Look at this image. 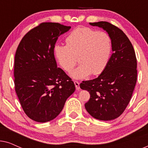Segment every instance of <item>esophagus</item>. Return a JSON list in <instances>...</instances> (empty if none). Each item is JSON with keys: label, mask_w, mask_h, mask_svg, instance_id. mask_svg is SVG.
I'll use <instances>...</instances> for the list:
<instances>
[{"label": "esophagus", "mask_w": 148, "mask_h": 148, "mask_svg": "<svg viewBox=\"0 0 148 148\" xmlns=\"http://www.w3.org/2000/svg\"><path fill=\"white\" fill-rule=\"evenodd\" d=\"M74 84H75V88H76V90H79L80 89V87H79V83L77 81H74Z\"/></svg>", "instance_id": "esophagus-1"}]
</instances>
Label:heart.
I'll use <instances>...</instances> for the list:
<instances>
[{"label": "heart", "mask_w": 148, "mask_h": 148, "mask_svg": "<svg viewBox=\"0 0 148 148\" xmlns=\"http://www.w3.org/2000/svg\"><path fill=\"white\" fill-rule=\"evenodd\" d=\"M66 45L56 44L54 54L62 69L69 72L78 61L79 66L71 75L83 79L104 71L110 60L112 39L106 32H98L90 27H77L65 38Z\"/></svg>", "instance_id": "b5f03b06"}]
</instances>
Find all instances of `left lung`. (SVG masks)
Here are the masks:
<instances>
[{"label":"left lung","instance_id":"1","mask_svg":"<svg viewBox=\"0 0 148 148\" xmlns=\"http://www.w3.org/2000/svg\"><path fill=\"white\" fill-rule=\"evenodd\" d=\"M108 32L112 39L113 53L106 69L98 77L83 81L82 90L90 98L85 108L100 121L118 118L128 106L137 82V58L132 44L121 29L107 21L90 23Z\"/></svg>","mask_w":148,"mask_h":148}]
</instances>
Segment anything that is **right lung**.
I'll return each mask as SVG.
<instances>
[{"mask_svg":"<svg viewBox=\"0 0 148 148\" xmlns=\"http://www.w3.org/2000/svg\"><path fill=\"white\" fill-rule=\"evenodd\" d=\"M71 28L44 22L29 30L17 48L14 84L26 115L36 122L55 119L75 90L71 78L57 67L54 47L58 36Z\"/></svg>","mask_w":148,"mask_h":148,"instance_id":"obj_1","label":"right lung"}]
</instances>
